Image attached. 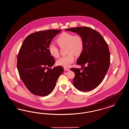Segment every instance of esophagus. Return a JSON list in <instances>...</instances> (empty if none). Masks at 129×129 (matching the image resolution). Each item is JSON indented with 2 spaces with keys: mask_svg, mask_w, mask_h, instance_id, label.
Returning <instances> with one entry per match:
<instances>
[{
  "mask_svg": "<svg viewBox=\"0 0 129 129\" xmlns=\"http://www.w3.org/2000/svg\"><path fill=\"white\" fill-rule=\"evenodd\" d=\"M64 71H70V69L67 68H65V67L64 68Z\"/></svg>",
  "mask_w": 129,
  "mask_h": 129,
  "instance_id": "esophagus-1",
  "label": "esophagus"
}]
</instances>
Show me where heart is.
<instances>
[{"instance_id":"b5f03b06","label":"heart","mask_w":129,"mask_h":129,"mask_svg":"<svg viewBox=\"0 0 129 129\" xmlns=\"http://www.w3.org/2000/svg\"><path fill=\"white\" fill-rule=\"evenodd\" d=\"M60 47H67V53L66 56H63L57 60L58 65L63 67H69L74 61V56L80 55L82 52L84 43L82 37L79 35H74L63 32L58 37L56 40ZM49 53L54 58H58L59 56V52L58 47L53 44L50 43L48 47Z\"/></svg>"}]
</instances>
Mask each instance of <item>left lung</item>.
Segmentation results:
<instances>
[{"label": "left lung", "mask_w": 129, "mask_h": 129, "mask_svg": "<svg viewBox=\"0 0 129 129\" xmlns=\"http://www.w3.org/2000/svg\"><path fill=\"white\" fill-rule=\"evenodd\" d=\"M65 31L76 32L82 37L84 43L83 50L77 61L84 69L71 68L75 74L73 84L83 92L92 90L102 82L110 67L108 45L99 32L89 27H72Z\"/></svg>", "instance_id": "left-lung-1"}]
</instances>
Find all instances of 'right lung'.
Segmentation results:
<instances>
[{
    "instance_id": "1",
    "label": "right lung",
    "mask_w": 129,
    "mask_h": 129,
    "mask_svg": "<svg viewBox=\"0 0 129 129\" xmlns=\"http://www.w3.org/2000/svg\"><path fill=\"white\" fill-rule=\"evenodd\" d=\"M61 30L49 29L32 33L24 40L18 52L17 69L20 78L29 91L37 96L50 93L64 71L60 66L51 69L55 60L48 50L51 40Z\"/></svg>"
}]
</instances>
